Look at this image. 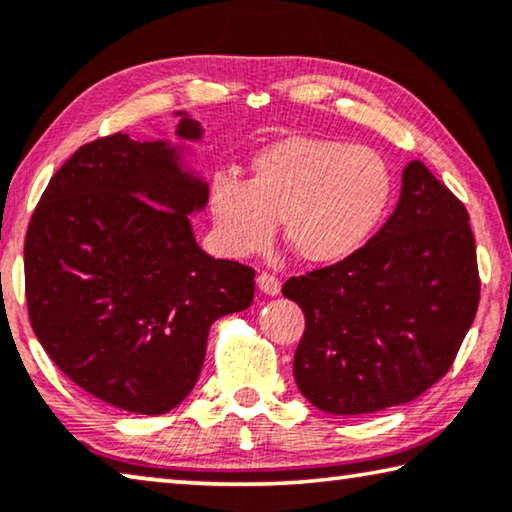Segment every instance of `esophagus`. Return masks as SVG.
Listing matches in <instances>:
<instances>
[{
    "instance_id": "1",
    "label": "esophagus",
    "mask_w": 512,
    "mask_h": 512,
    "mask_svg": "<svg viewBox=\"0 0 512 512\" xmlns=\"http://www.w3.org/2000/svg\"><path fill=\"white\" fill-rule=\"evenodd\" d=\"M257 287H259V291H264L266 296H278L282 282L275 278L273 273H259L257 275Z\"/></svg>"
}]
</instances>
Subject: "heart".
Masks as SVG:
<instances>
[{"label":"heart","mask_w":512,"mask_h":512,"mask_svg":"<svg viewBox=\"0 0 512 512\" xmlns=\"http://www.w3.org/2000/svg\"><path fill=\"white\" fill-rule=\"evenodd\" d=\"M394 191L387 161L364 145L287 136L259 148L246 182L218 173L207 189L216 234L232 255L269 248L275 221L310 264L353 255L383 221Z\"/></svg>","instance_id":"b5f03b06"}]
</instances>
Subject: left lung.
Here are the masks:
<instances>
[{"mask_svg":"<svg viewBox=\"0 0 512 512\" xmlns=\"http://www.w3.org/2000/svg\"><path fill=\"white\" fill-rule=\"evenodd\" d=\"M305 314L300 394L330 415L415 401L451 369L481 280L469 214L421 161L403 168L394 214L342 262L282 287Z\"/></svg>","mask_w":512,"mask_h":512,"instance_id":"left-lung-1","label":"left lung"}]
</instances>
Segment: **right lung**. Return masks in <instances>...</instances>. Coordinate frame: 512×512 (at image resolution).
Returning a JSON list of instances; mask_svg holds the SVG:
<instances>
[{"label":"right lung","instance_id":"1","mask_svg":"<svg viewBox=\"0 0 512 512\" xmlns=\"http://www.w3.org/2000/svg\"><path fill=\"white\" fill-rule=\"evenodd\" d=\"M177 136L200 141L177 111ZM207 182L168 141L111 134L56 170L24 241L38 342L72 383L113 408L164 415L198 383L216 319L250 307L255 271L202 250L189 214Z\"/></svg>","mask_w":512,"mask_h":512}]
</instances>
